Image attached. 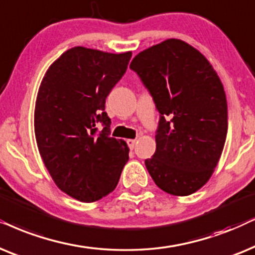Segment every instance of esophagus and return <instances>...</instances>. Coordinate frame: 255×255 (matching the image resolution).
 Returning <instances> with one entry per match:
<instances>
[{"instance_id":"esophagus-1","label":"esophagus","mask_w":255,"mask_h":255,"mask_svg":"<svg viewBox=\"0 0 255 255\" xmlns=\"http://www.w3.org/2000/svg\"><path fill=\"white\" fill-rule=\"evenodd\" d=\"M136 142H137V138H130V140H127L128 147L130 149H134L135 145H136Z\"/></svg>"}]
</instances>
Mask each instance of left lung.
I'll list each match as a JSON object with an SVG mask.
<instances>
[{"label": "left lung", "instance_id": "obj_1", "mask_svg": "<svg viewBox=\"0 0 255 255\" xmlns=\"http://www.w3.org/2000/svg\"><path fill=\"white\" fill-rule=\"evenodd\" d=\"M129 67L161 114L155 154L144 161L147 170L163 191L191 195L211 178L226 141L222 81L205 56L176 38L141 51Z\"/></svg>", "mask_w": 255, "mask_h": 255}]
</instances>
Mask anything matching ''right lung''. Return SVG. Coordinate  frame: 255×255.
<instances>
[{
	"label": "right lung",
	"instance_id": "1",
	"mask_svg": "<svg viewBox=\"0 0 255 255\" xmlns=\"http://www.w3.org/2000/svg\"><path fill=\"white\" fill-rule=\"evenodd\" d=\"M130 57V51L72 47L51 64L40 83L33 119L37 147L56 185L79 202L110 195L129 158L127 143L110 137L111 119L104 111ZM98 122L104 128L96 135Z\"/></svg>",
	"mask_w": 255,
	"mask_h": 255
}]
</instances>
